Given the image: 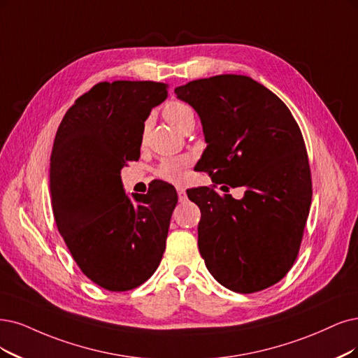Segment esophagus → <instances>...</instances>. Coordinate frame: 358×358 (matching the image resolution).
I'll return each instance as SVG.
<instances>
[{
	"label": "esophagus",
	"mask_w": 358,
	"mask_h": 358,
	"mask_svg": "<svg viewBox=\"0 0 358 358\" xmlns=\"http://www.w3.org/2000/svg\"><path fill=\"white\" fill-rule=\"evenodd\" d=\"M177 193H178V199H180V202H184V201L187 199L186 189H184V187H177Z\"/></svg>",
	"instance_id": "1"
}]
</instances>
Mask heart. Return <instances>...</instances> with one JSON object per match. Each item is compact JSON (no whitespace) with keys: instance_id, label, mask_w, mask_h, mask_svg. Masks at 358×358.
<instances>
[{"instance_id":"heart-1","label":"heart","mask_w":358,"mask_h":358,"mask_svg":"<svg viewBox=\"0 0 358 358\" xmlns=\"http://www.w3.org/2000/svg\"><path fill=\"white\" fill-rule=\"evenodd\" d=\"M164 116L166 121L178 128L180 131H186L189 127L194 125L196 116L189 104L182 101H169L164 108ZM189 156H168L161 159V162L155 168V176L159 180H164L172 184H178L184 180L186 171L190 166Z\"/></svg>"}]
</instances>
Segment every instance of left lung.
Returning a JSON list of instances; mask_svg holds the SVG:
<instances>
[{"mask_svg":"<svg viewBox=\"0 0 358 358\" xmlns=\"http://www.w3.org/2000/svg\"><path fill=\"white\" fill-rule=\"evenodd\" d=\"M201 116L206 149L197 162L213 187L189 199L201 208V255L222 286L254 294L280 282L298 257L311 205V169L287 106L243 75H217L176 88ZM245 187L244 199L215 187Z\"/></svg>","mask_w":358,"mask_h":358,"instance_id":"left-lung-1","label":"left lung"}]
</instances>
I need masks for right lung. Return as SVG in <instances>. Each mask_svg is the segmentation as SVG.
<instances>
[{
  "mask_svg": "<svg viewBox=\"0 0 358 358\" xmlns=\"http://www.w3.org/2000/svg\"><path fill=\"white\" fill-rule=\"evenodd\" d=\"M168 84L99 83L75 100L50 157L51 206L78 267L103 289L125 292L156 271L166 246L176 189L155 181L145 194L122 189L121 169L138 161L144 121Z\"/></svg>",
  "mask_w": 358,
  "mask_h": 358,
  "instance_id": "add662e5",
  "label": "right lung"
}]
</instances>
